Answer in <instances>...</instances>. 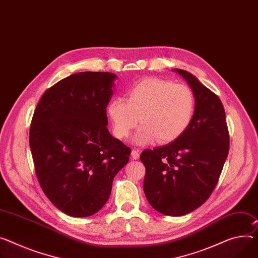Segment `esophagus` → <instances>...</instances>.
Instances as JSON below:
<instances>
[{
	"instance_id": "esophagus-1",
	"label": "esophagus",
	"mask_w": 258,
	"mask_h": 258,
	"mask_svg": "<svg viewBox=\"0 0 258 258\" xmlns=\"http://www.w3.org/2000/svg\"><path fill=\"white\" fill-rule=\"evenodd\" d=\"M131 157L133 158L134 160L140 159V151H138V150H132L131 151Z\"/></svg>"
}]
</instances>
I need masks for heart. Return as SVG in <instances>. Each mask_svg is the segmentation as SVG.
<instances>
[{
    "instance_id": "obj_1",
    "label": "heart",
    "mask_w": 258,
    "mask_h": 258,
    "mask_svg": "<svg viewBox=\"0 0 258 258\" xmlns=\"http://www.w3.org/2000/svg\"><path fill=\"white\" fill-rule=\"evenodd\" d=\"M107 115L117 138H126L138 123L143 126L133 143L145 146L158 141L173 142L190 126L195 112V96L186 85L161 78H146L132 86L127 99L114 97Z\"/></svg>"
}]
</instances>
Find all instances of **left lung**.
Returning a JSON list of instances; mask_svg holds the SVG:
<instances>
[{
    "label": "left lung",
    "mask_w": 258,
    "mask_h": 258,
    "mask_svg": "<svg viewBox=\"0 0 258 258\" xmlns=\"http://www.w3.org/2000/svg\"><path fill=\"white\" fill-rule=\"evenodd\" d=\"M179 73L195 96V112L187 130L172 143L146 150L144 191L150 205L167 216H184L212 194L228 155L229 136L219 97L188 71Z\"/></svg>",
    "instance_id": "1"
}]
</instances>
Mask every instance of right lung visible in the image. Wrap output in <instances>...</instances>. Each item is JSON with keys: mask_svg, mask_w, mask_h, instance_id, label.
Segmentation results:
<instances>
[{"mask_svg": "<svg viewBox=\"0 0 258 258\" xmlns=\"http://www.w3.org/2000/svg\"><path fill=\"white\" fill-rule=\"evenodd\" d=\"M116 75L79 72L48 89L30 128L37 179L48 200L71 217L101 210L131 150L108 131L106 107Z\"/></svg>", "mask_w": 258, "mask_h": 258, "instance_id": "add662e5", "label": "right lung"}]
</instances>
